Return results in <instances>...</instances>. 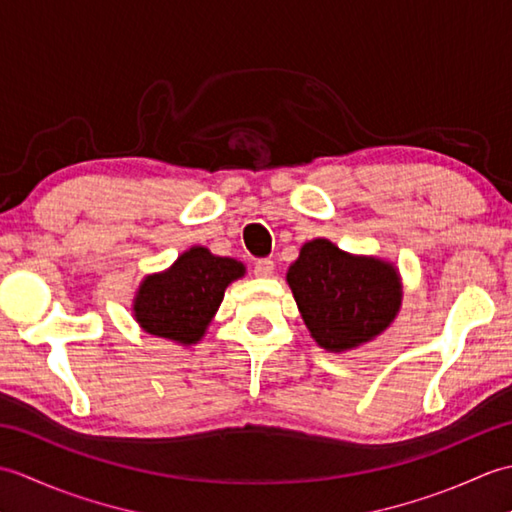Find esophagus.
<instances>
[{"label": "esophagus", "mask_w": 512, "mask_h": 512, "mask_svg": "<svg viewBox=\"0 0 512 512\" xmlns=\"http://www.w3.org/2000/svg\"><path fill=\"white\" fill-rule=\"evenodd\" d=\"M275 273V262L273 259H259L255 264V275L257 277H273Z\"/></svg>", "instance_id": "esophagus-1"}]
</instances>
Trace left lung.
Here are the masks:
<instances>
[{
  "label": "left lung",
  "instance_id": "1",
  "mask_svg": "<svg viewBox=\"0 0 512 512\" xmlns=\"http://www.w3.org/2000/svg\"><path fill=\"white\" fill-rule=\"evenodd\" d=\"M286 281L310 336L334 354L374 341L402 306V279L394 264L347 253L323 237L301 246Z\"/></svg>",
  "mask_w": 512,
  "mask_h": 512
}]
</instances>
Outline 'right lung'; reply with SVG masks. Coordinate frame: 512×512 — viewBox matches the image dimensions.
Wrapping results in <instances>:
<instances>
[{"label":"right lung","mask_w":512,"mask_h":512,"mask_svg":"<svg viewBox=\"0 0 512 512\" xmlns=\"http://www.w3.org/2000/svg\"><path fill=\"white\" fill-rule=\"evenodd\" d=\"M244 275L246 266L237 259L191 246L169 268L140 281L132 317L143 332L191 347L209 330L224 290Z\"/></svg>","instance_id":"1"}]
</instances>
